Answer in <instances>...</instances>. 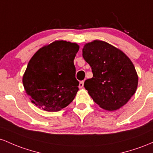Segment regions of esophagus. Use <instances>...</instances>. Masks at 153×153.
I'll use <instances>...</instances> for the list:
<instances>
[{
    "label": "esophagus",
    "instance_id": "34e87169",
    "mask_svg": "<svg viewBox=\"0 0 153 153\" xmlns=\"http://www.w3.org/2000/svg\"><path fill=\"white\" fill-rule=\"evenodd\" d=\"M84 81H81L79 82V88H82V87H84Z\"/></svg>",
    "mask_w": 153,
    "mask_h": 153
}]
</instances>
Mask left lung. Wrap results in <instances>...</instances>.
<instances>
[{
	"instance_id": "1",
	"label": "left lung",
	"mask_w": 153,
	"mask_h": 153,
	"mask_svg": "<svg viewBox=\"0 0 153 153\" xmlns=\"http://www.w3.org/2000/svg\"><path fill=\"white\" fill-rule=\"evenodd\" d=\"M82 56L93 74L84 85L92 100L108 111L126 104L138 85V75L129 58L120 49L99 39L86 43Z\"/></svg>"
}]
</instances>
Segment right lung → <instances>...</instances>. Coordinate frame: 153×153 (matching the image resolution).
Segmentation results:
<instances>
[{"label":"right lung","instance_id":"add662e5","mask_svg":"<svg viewBox=\"0 0 153 153\" xmlns=\"http://www.w3.org/2000/svg\"><path fill=\"white\" fill-rule=\"evenodd\" d=\"M79 49L75 42L56 40L34 54L22 78L32 103L48 112H57L71 103L79 90L74 64Z\"/></svg>","mask_w":153,"mask_h":153}]
</instances>
